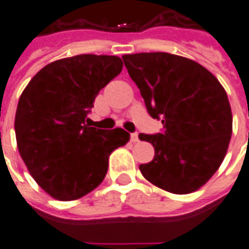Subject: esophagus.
<instances>
[{"label":"esophagus","instance_id":"34e87169","mask_svg":"<svg viewBox=\"0 0 249 249\" xmlns=\"http://www.w3.org/2000/svg\"><path fill=\"white\" fill-rule=\"evenodd\" d=\"M130 140H132V142H137L139 141V133H132L130 135Z\"/></svg>","mask_w":249,"mask_h":249}]
</instances>
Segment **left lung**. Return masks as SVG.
I'll use <instances>...</instances> for the list:
<instances>
[{"mask_svg": "<svg viewBox=\"0 0 249 249\" xmlns=\"http://www.w3.org/2000/svg\"><path fill=\"white\" fill-rule=\"evenodd\" d=\"M146 110L161 119L164 130L140 133L155 157L141 164L142 176L176 195L197 191L224 160L232 135V112L219 80L204 66L164 52L124 54Z\"/></svg>", "mask_w": 249, "mask_h": 249, "instance_id": "left-lung-1", "label": "left lung"}]
</instances>
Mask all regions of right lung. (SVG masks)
Here are the masks:
<instances>
[{
	"instance_id": "1",
	"label": "right lung",
	"mask_w": 249,
	"mask_h": 249,
	"mask_svg": "<svg viewBox=\"0 0 249 249\" xmlns=\"http://www.w3.org/2000/svg\"><path fill=\"white\" fill-rule=\"evenodd\" d=\"M123 71L117 56L61 58L44 66L19 97L14 129L28 171L61 201L85 196L103 183L110 153L130 135L89 126L94 98Z\"/></svg>"
}]
</instances>
